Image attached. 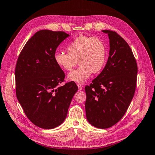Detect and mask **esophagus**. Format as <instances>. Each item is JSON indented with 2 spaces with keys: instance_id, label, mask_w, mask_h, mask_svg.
I'll list each match as a JSON object with an SVG mask.
<instances>
[{
  "instance_id": "34e87169",
  "label": "esophagus",
  "mask_w": 155,
  "mask_h": 155,
  "mask_svg": "<svg viewBox=\"0 0 155 155\" xmlns=\"http://www.w3.org/2000/svg\"><path fill=\"white\" fill-rule=\"evenodd\" d=\"M77 86H78V90H79V91H81V90H83V85H82V84H77Z\"/></svg>"
}]
</instances>
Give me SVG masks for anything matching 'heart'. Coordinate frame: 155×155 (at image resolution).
<instances>
[{"label": "heart", "mask_w": 155, "mask_h": 155, "mask_svg": "<svg viewBox=\"0 0 155 155\" xmlns=\"http://www.w3.org/2000/svg\"><path fill=\"white\" fill-rule=\"evenodd\" d=\"M67 54L56 52L54 61L58 67L71 71L78 63L80 67L68 74V80L83 83L93 73H98L107 60V47L104 42L93 37L80 35L69 43Z\"/></svg>", "instance_id": "b5f03b06"}]
</instances>
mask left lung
I'll use <instances>...</instances> for the list:
<instances>
[{
	"instance_id": "1",
	"label": "left lung",
	"mask_w": 155,
	"mask_h": 155,
	"mask_svg": "<svg viewBox=\"0 0 155 155\" xmlns=\"http://www.w3.org/2000/svg\"><path fill=\"white\" fill-rule=\"evenodd\" d=\"M109 38V57L104 69L85 87L87 119L98 128L113 126L123 117L135 92L137 64L127 42L116 32L103 30Z\"/></svg>"
}]
</instances>
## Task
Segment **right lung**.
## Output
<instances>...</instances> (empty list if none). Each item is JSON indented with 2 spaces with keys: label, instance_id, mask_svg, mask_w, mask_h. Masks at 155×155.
Instances as JSON below:
<instances>
[{
  "label": "right lung",
  "instance_id": "obj_1",
  "mask_svg": "<svg viewBox=\"0 0 155 155\" xmlns=\"http://www.w3.org/2000/svg\"><path fill=\"white\" fill-rule=\"evenodd\" d=\"M69 36L61 31L37 32L16 62V97L28 119L41 128L51 129L63 123L78 91L72 81L60 86L65 74L54 61L58 45Z\"/></svg>",
  "mask_w": 155,
  "mask_h": 155
}]
</instances>
